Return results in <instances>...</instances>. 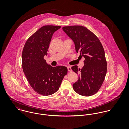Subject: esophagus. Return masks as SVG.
Wrapping results in <instances>:
<instances>
[{
  "mask_svg": "<svg viewBox=\"0 0 129 129\" xmlns=\"http://www.w3.org/2000/svg\"><path fill=\"white\" fill-rule=\"evenodd\" d=\"M67 68H68V71L69 72H72V69H71V66H68L67 67Z\"/></svg>",
  "mask_w": 129,
  "mask_h": 129,
  "instance_id": "34e87169",
  "label": "esophagus"
}]
</instances>
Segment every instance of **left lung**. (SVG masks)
<instances>
[{"label": "left lung", "instance_id": "obj_1", "mask_svg": "<svg viewBox=\"0 0 129 129\" xmlns=\"http://www.w3.org/2000/svg\"><path fill=\"white\" fill-rule=\"evenodd\" d=\"M64 32L74 42L77 53L84 57L81 69L74 66L72 69L78 75L73 84L74 90L83 96H90L98 92L107 73L105 52L100 40L93 33L82 26L62 27Z\"/></svg>", "mask_w": 129, "mask_h": 129}]
</instances>
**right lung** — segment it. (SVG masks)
<instances>
[{"instance_id": "add662e5", "label": "right lung", "mask_w": 129, "mask_h": 129, "mask_svg": "<svg viewBox=\"0 0 129 129\" xmlns=\"http://www.w3.org/2000/svg\"><path fill=\"white\" fill-rule=\"evenodd\" d=\"M61 26L46 25L40 28L27 40L22 54L23 72L31 87L43 96L56 92L64 76L67 74L66 67H52L44 58L53 34Z\"/></svg>"}]
</instances>
